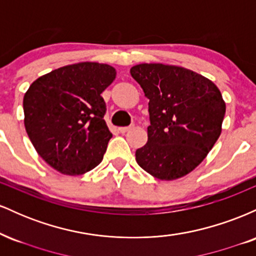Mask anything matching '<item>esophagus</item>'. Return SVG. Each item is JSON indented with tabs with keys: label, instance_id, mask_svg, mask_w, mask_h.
Returning a JSON list of instances; mask_svg holds the SVG:
<instances>
[{
	"label": "esophagus",
	"instance_id": "obj_1",
	"mask_svg": "<svg viewBox=\"0 0 256 256\" xmlns=\"http://www.w3.org/2000/svg\"><path fill=\"white\" fill-rule=\"evenodd\" d=\"M134 128V124H132L130 126H126V128H119V131L122 132V134H125V132L132 130V128Z\"/></svg>",
	"mask_w": 256,
	"mask_h": 256
}]
</instances>
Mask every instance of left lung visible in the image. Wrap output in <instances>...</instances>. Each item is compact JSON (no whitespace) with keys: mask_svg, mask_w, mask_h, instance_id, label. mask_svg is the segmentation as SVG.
Listing matches in <instances>:
<instances>
[{"mask_svg":"<svg viewBox=\"0 0 256 256\" xmlns=\"http://www.w3.org/2000/svg\"><path fill=\"white\" fill-rule=\"evenodd\" d=\"M149 100L148 142L137 164L161 180L195 170L216 144L226 106L212 80L184 67L140 64L130 70Z\"/></svg>","mask_w":256,"mask_h":256,"instance_id":"left-lung-1","label":"left lung"}]
</instances>
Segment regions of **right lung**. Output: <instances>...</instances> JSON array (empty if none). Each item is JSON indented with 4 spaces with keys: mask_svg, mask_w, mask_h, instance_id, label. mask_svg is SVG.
Returning <instances> with one entry per match:
<instances>
[{
    "mask_svg": "<svg viewBox=\"0 0 256 256\" xmlns=\"http://www.w3.org/2000/svg\"><path fill=\"white\" fill-rule=\"evenodd\" d=\"M114 67L79 62L34 82L24 96L26 132L40 156L62 174L95 168L112 138L101 94L116 79Z\"/></svg>",
    "mask_w": 256,
    "mask_h": 256,
    "instance_id": "right-lung-1",
    "label": "right lung"
}]
</instances>
